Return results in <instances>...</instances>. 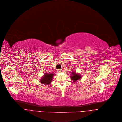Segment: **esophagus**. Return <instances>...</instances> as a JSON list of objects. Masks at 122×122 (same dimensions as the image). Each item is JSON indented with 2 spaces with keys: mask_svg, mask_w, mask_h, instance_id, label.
Returning <instances> with one entry per match:
<instances>
[{
  "mask_svg": "<svg viewBox=\"0 0 122 122\" xmlns=\"http://www.w3.org/2000/svg\"><path fill=\"white\" fill-rule=\"evenodd\" d=\"M62 71V69H58V72H61Z\"/></svg>",
  "mask_w": 122,
  "mask_h": 122,
  "instance_id": "1",
  "label": "esophagus"
}]
</instances>
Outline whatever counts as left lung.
Wrapping results in <instances>:
<instances>
[{"instance_id":"obj_1","label":"left lung","mask_w":122,"mask_h":122,"mask_svg":"<svg viewBox=\"0 0 122 122\" xmlns=\"http://www.w3.org/2000/svg\"><path fill=\"white\" fill-rule=\"evenodd\" d=\"M82 76L78 73H76V71H72L70 74V79L72 80L73 83H75L81 79Z\"/></svg>"}]
</instances>
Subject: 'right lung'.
<instances>
[{
    "label": "right lung",
    "mask_w": 122,
    "mask_h": 122,
    "mask_svg": "<svg viewBox=\"0 0 122 122\" xmlns=\"http://www.w3.org/2000/svg\"><path fill=\"white\" fill-rule=\"evenodd\" d=\"M55 75L56 74L54 73H48L45 72L44 73L43 76L41 77L40 82L41 84L46 85H50L53 81V76Z\"/></svg>",
    "instance_id": "1"
}]
</instances>
